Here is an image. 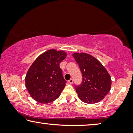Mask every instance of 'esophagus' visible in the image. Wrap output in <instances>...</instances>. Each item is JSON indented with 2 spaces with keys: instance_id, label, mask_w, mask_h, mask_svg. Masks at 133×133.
<instances>
[{
  "instance_id": "34e87169",
  "label": "esophagus",
  "mask_w": 133,
  "mask_h": 133,
  "mask_svg": "<svg viewBox=\"0 0 133 133\" xmlns=\"http://www.w3.org/2000/svg\"><path fill=\"white\" fill-rule=\"evenodd\" d=\"M68 83H70V84H72V83H73V80H72V79H70L68 81Z\"/></svg>"
}]
</instances>
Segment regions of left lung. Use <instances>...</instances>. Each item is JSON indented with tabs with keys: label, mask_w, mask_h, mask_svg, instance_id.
Segmentation results:
<instances>
[{
	"label": "left lung",
	"mask_w": 133,
	"mask_h": 133,
	"mask_svg": "<svg viewBox=\"0 0 133 133\" xmlns=\"http://www.w3.org/2000/svg\"><path fill=\"white\" fill-rule=\"evenodd\" d=\"M82 76L81 85L74 88L79 99L87 103H96L104 99L111 89L110 75L102 63L93 56L86 53H74Z\"/></svg>",
	"instance_id": "1"
}]
</instances>
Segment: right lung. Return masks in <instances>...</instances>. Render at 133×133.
<instances>
[{
  "label": "right lung",
  "mask_w": 133,
  "mask_h": 133,
  "mask_svg": "<svg viewBox=\"0 0 133 133\" xmlns=\"http://www.w3.org/2000/svg\"><path fill=\"white\" fill-rule=\"evenodd\" d=\"M66 56L63 51L48 50L40 55L30 67L25 77V85L35 101L48 103L61 95L66 81L59 65Z\"/></svg>",
  "instance_id": "right-lung-1"
}]
</instances>
